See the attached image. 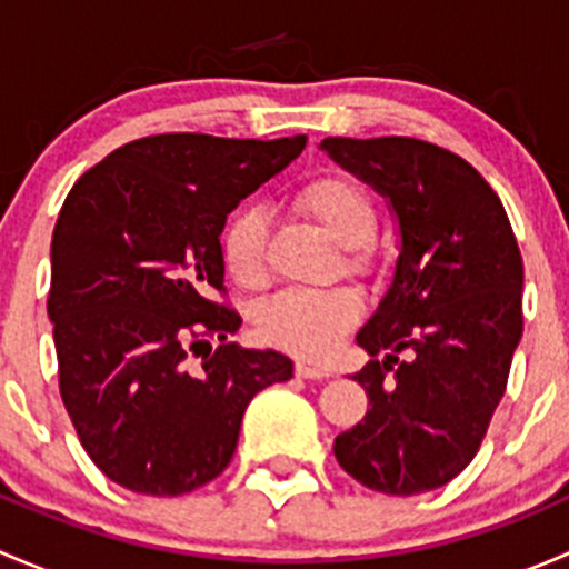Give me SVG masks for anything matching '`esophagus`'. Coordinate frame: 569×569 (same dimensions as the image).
Listing matches in <instances>:
<instances>
[{"mask_svg": "<svg viewBox=\"0 0 569 569\" xmlns=\"http://www.w3.org/2000/svg\"><path fill=\"white\" fill-rule=\"evenodd\" d=\"M297 377H302V380H327L330 377V371L321 369V366H311V363H297Z\"/></svg>", "mask_w": 569, "mask_h": 569, "instance_id": "esophagus-1", "label": "esophagus"}]
</instances>
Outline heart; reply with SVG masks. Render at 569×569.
<instances>
[{
  "label": "heart",
  "instance_id": "obj_1",
  "mask_svg": "<svg viewBox=\"0 0 569 569\" xmlns=\"http://www.w3.org/2000/svg\"><path fill=\"white\" fill-rule=\"evenodd\" d=\"M295 209L347 248V269L371 274L377 269V206L360 181L347 173H321L291 198ZM226 272L242 289H258L269 274V226L261 209H239L220 231ZM363 300L355 289H289L258 308V332L272 347L302 358H327L358 325Z\"/></svg>",
  "mask_w": 569,
  "mask_h": 569
}]
</instances>
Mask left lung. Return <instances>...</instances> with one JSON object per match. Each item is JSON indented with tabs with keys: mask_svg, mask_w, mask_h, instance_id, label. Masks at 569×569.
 Instances as JSON below:
<instances>
[{
	"mask_svg": "<svg viewBox=\"0 0 569 569\" xmlns=\"http://www.w3.org/2000/svg\"><path fill=\"white\" fill-rule=\"evenodd\" d=\"M332 162L391 200L401 248L352 377L363 421L336 460L363 487L418 496L476 457L523 336V258L501 198L473 164L416 137H327Z\"/></svg>",
	"mask_w": 569,
	"mask_h": 569,
	"instance_id": "1",
	"label": "left lung"
}]
</instances>
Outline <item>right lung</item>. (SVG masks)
<instances>
[{
	"mask_svg": "<svg viewBox=\"0 0 569 569\" xmlns=\"http://www.w3.org/2000/svg\"><path fill=\"white\" fill-rule=\"evenodd\" d=\"M308 137L153 134L73 183L51 233L49 319L60 396L90 460L142 496H183L222 473L250 399L295 366L228 341L220 231L239 200ZM217 350L193 360L203 346Z\"/></svg>",
	"mask_w": 569,
	"mask_h": 569,
	"instance_id": "obj_1",
	"label": "right lung"
}]
</instances>
